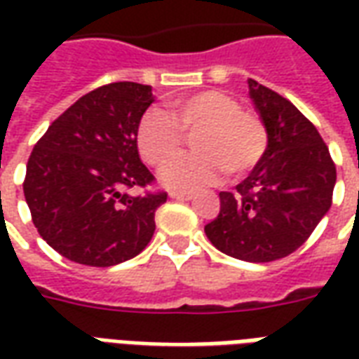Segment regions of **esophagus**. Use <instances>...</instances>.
<instances>
[{
  "label": "esophagus",
  "mask_w": 359,
  "mask_h": 359,
  "mask_svg": "<svg viewBox=\"0 0 359 359\" xmlns=\"http://www.w3.org/2000/svg\"><path fill=\"white\" fill-rule=\"evenodd\" d=\"M171 192H172V194H175V196H180V194H182V192H180L179 188H177V187H172V184H171Z\"/></svg>",
  "instance_id": "1"
}]
</instances>
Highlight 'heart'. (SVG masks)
Here are the masks:
<instances>
[{"instance_id": "1", "label": "heart", "mask_w": 359, "mask_h": 359, "mask_svg": "<svg viewBox=\"0 0 359 359\" xmlns=\"http://www.w3.org/2000/svg\"><path fill=\"white\" fill-rule=\"evenodd\" d=\"M194 169L196 172H198L194 180L196 187H205V184H210L211 180H213V169H211L208 163H203V161H196Z\"/></svg>"}]
</instances>
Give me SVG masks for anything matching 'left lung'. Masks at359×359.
I'll return each mask as SVG.
<instances>
[{
  "label": "left lung",
  "instance_id": "8db88e82",
  "mask_svg": "<svg viewBox=\"0 0 359 359\" xmlns=\"http://www.w3.org/2000/svg\"><path fill=\"white\" fill-rule=\"evenodd\" d=\"M156 95L113 82L82 95L36 144L22 184L43 241L74 264L111 267L133 259L156 231L163 192L138 156V126Z\"/></svg>",
  "mask_w": 359,
  "mask_h": 359
}]
</instances>
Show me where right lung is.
Masks as SVG:
<instances>
[{"mask_svg": "<svg viewBox=\"0 0 359 359\" xmlns=\"http://www.w3.org/2000/svg\"><path fill=\"white\" fill-rule=\"evenodd\" d=\"M267 149L205 225L210 242L250 264L286 257L308 241L331 210L337 169L316 126L292 103L259 86L252 94Z\"/></svg>", "mask_w": 359, "mask_h": 359, "instance_id": "obj_1", "label": "right lung"}]
</instances>
